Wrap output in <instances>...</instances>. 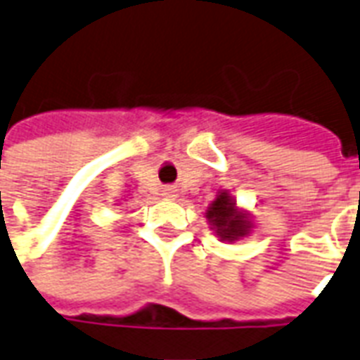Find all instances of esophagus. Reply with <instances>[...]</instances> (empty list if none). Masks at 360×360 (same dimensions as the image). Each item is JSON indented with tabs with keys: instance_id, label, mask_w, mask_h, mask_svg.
Instances as JSON below:
<instances>
[{
	"instance_id": "obj_1",
	"label": "esophagus",
	"mask_w": 360,
	"mask_h": 360,
	"mask_svg": "<svg viewBox=\"0 0 360 360\" xmlns=\"http://www.w3.org/2000/svg\"><path fill=\"white\" fill-rule=\"evenodd\" d=\"M163 195L169 197V199H174V197H176V190H174V188H165Z\"/></svg>"
}]
</instances>
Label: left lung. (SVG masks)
I'll return each instance as SVG.
<instances>
[{"mask_svg":"<svg viewBox=\"0 0 360 360\" xmlns=\"http://www.w3.org/2000/svg\"><path fill=\"white\" fill-rule=\"evenodd\" d=\"M205 216H207L210 229L218 237V241H241L252 233L254 229L250 212L237 207V199L229 193V190L218 191V195L209 205Z\"/></svg>","mask_w":360,"mask_h":360,"instance_id":"8db88e82","label":"left lung"}]
</instances>
